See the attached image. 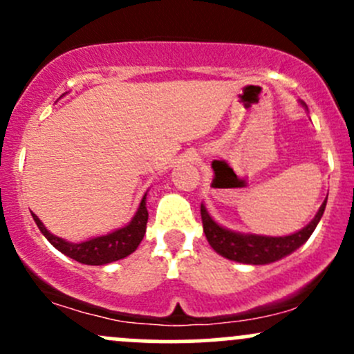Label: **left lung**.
<instances>
[{
  "label": "left lung",
  "mask_w": 354,
  "mask_h": 354,
  "mask_svg": "<svg viewBox=\"0 0 354 354\" xmlns=\"http://www.w3.org/2000/svg\"><path fill=\"white\" fill-rule=\"evenodd\" d=\"M327 200L320 205L319 212L313 217L312 223L308 226L303 227L301 231L289 236H257V234H240L233 233L230 230H224L223 226L216 224L212 217L207 214L205 207L200 205V216H202L203 233H205L207 241L210 246L216 250L219 255L226 257V259L234 260V262L241 263H253V266H263V263L276 262V260L283 259L299 248L315 231L317 224H319L320 217L324 216L326 210Z\"/></svg>",
  "instance_id": "left-lung-1"
}]
</instances>
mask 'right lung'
<instances>
[{
	"mask_svg": "<svg viewBox=\"0 0 354 354\" xmlns=\"http://www.w3.org/2000/svg\"><path fill=\"white\" fill-rule=\"evenodd\" d=\"M32 217H34L41 233L48 238L49 243L55 246V248H58L62 253H65L70 259L77 260V262L87 263V266H104V263L114 262V260L124 259V257H128L137 250V246L144 240L145 230H147L149 212L147 207H145L144 197L137 214H135V217L128 226L121 227V230L114 231V233L106 234V236L92 238V240L84 241V243H68L62 238L49 233L35 214H32Z\"/></svg>",
	"mask_w": 354,
	"mask_h": 354,
	"instance_id": "right-lung-1",
	"label": "right lung"
}]
</instances>
